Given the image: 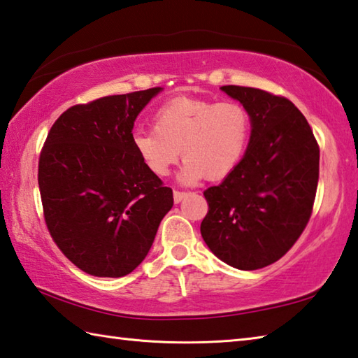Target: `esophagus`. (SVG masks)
Instances as JSON below:
<instances>
[{
  "label": "esophagus",
  "mask_w": 358,
  "mask_h": 358,
  "mask_svg": "<svg viewBox=\"0 0 358 358\" xmlns=\"http://www.w3.org/2000/svg\"><path fill=\"white\" fill-rule=\"evenodd\" d=\"M186 196H187V194L183 192V191H173V201H175V203H180V201L183 200Z\"/></svg>",
  "instance_id": "1"
}]
</instances>
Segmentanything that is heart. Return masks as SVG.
Returning <instances> with one entry per match:
<instances>
[{"instance_id":"1","label":"heart","mask_w":358,"mask_h":358,"mask_svg":"<svg viewBox=\"0 0 358 358\" xmlns=\"http://www.w3.org/2000/svg\"><path fill=\"white\" fill-rule=\"evenodd\" d=\"M252 134V117L238 101L177 96L161 105L153 128L133 133V147L153 175L166 177L183 148L181 178L222 180L243 161Z\"/></svg>"}]
</instances>
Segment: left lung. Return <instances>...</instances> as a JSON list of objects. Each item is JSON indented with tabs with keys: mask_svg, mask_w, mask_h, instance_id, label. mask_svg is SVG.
<instances>
[{
	"mask_svg": "<svg viewBox=\"0 0 358 358\" xmlns=\"http://www.w3.org/2000/svg\"><path fill=\"white\" fill-rule=\"evenodd\" d=\"M247 108L252 134L239 166L203 192L200 233L217 258L236 269L275 263L307 227L320 178V145L294 103L244 86H222Z\"/></svg>",
	"mask_w": 358,
	"mask_h": 358,
	"instance_id": "obj_1",
	"label": "left lung"
}]
</instances>
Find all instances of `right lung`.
<instances>
[{
  "mask_svg": "<svg viewBox=\"0 0 358 358\" xmlns=\"http://www.w3.org/2000/svg\"><path fill=\"white\" fill-rule=\"evenodd\" d=\"M161 87L108 95L62 113L38 158V189L51 238L76 268L123 277L147 257L173 205L133 147L138 114Z\"/></svg>",
  "mask_w": 358,
  "mask_h": 358,
  "instance_id": "obj_1",
  "label": "right lung"
}]
</instances>
